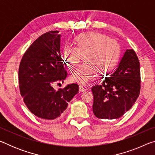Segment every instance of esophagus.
Instances as JSON below:
<instances>
[{
  "mask_svg": "<svg viewBox=\"0 0 155 155\" xmlns=\"http://www.w3.org/2000/svg\"><path fill=\"white\" fill-rule=\"evenodd\" d=\"M86 90L85 88H84L82 85H79V91L80 92H83V91H85Z\"/></svg>",
  "mask_w": 155,
  "mask_h": 155,
  "instance_id": "esophagus-1",
  "label": "esophagus"
}]
</instances>
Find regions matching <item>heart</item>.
Returning a JSON list of instances; mask_svg holds the SVG:
<instances>
[{
    "label": "heart",
    "mask_w": 155,
    "mask_h": 155,
    "mask_svg": "<svg viewBox=\"0 0 155 155\" xmlns=\"http://www.w3.org/2000/svg\"><path fill=\"white\" fill-rule=\"evenodd\" d=\"M76 46L66 45L61 56L71 67L77 66L83 56L85 64L77 68L71 75V80L87 85L98 75L99 70L108 72L119 61L121 48L116 40L104 34L89 32L81 34L75 39Z\"/></svg>",
    "instance_id": "b5f03b06"
}]
</instances>
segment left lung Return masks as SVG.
<instances>
[{"label": "left lung", "instance_id": "left-lung-1", "mask_svg": "<svg viewBox=\"0 0 155 155\" xmlns=\"http://www.w3.org/2000/svg\"><path fill=\"white\" fill-rule=\"evenodd\" d=\"M140 65L133 49H127L115 71L91 88L93 112L98 118L116 120L127 113L140 92Z\"/></svg>", "mask_w": 155, "mask_h": 155}]
</instances>
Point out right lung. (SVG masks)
<instances>
[{
	"instance_id": "right-lung-1",
	"label": "right lung",
	"mask_w": 155,
	"mask_h": 155,
	"mask_svg": "<svg viewBox=\"0 0 155 155\" xmlns=\"http://www.w3.org/2000/svg\"><path fill=\"white\" fill-rule=\"evenodd\" d=\"M58 33L50 31L37 39L25 53L18 72L20 91L26 106L44 120L62 116L68 103L78 92V85L75 83L58 90L52 87L67 77Z\"/></svg>"
}]
</instances>
